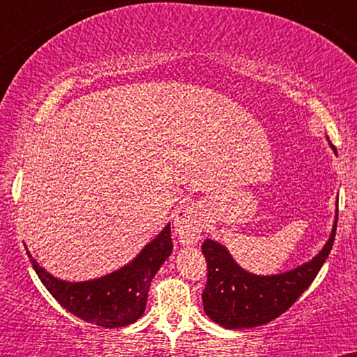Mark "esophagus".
I'll return each mask as SVG.
<instances>
[{
    "label": "esophagus",
    "mask_w": 357,
    "mask_h": 357,
    "mask_svg": "<svg viewBox=\"0 0 357 357\" xmlns=\"http://www.w3.org/2000/svg\"><path fill=\"white\" fill-rule=\"evenodd\" d=\"M175 232L183 244H195L202 232V217L194 205H185L177 212L174 220Z\"/></svg>",
    "instance_id": "esophagus-1"
}]
</instances>
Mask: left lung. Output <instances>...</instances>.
Masks as SVG:
<instances>
[{
  "instance_id": "8db88e82",
  "label": "left lung",
  "mask_w": 357,
  "mask_h": 357,
  "mask_svg": "<svg viewBox=\"0 0 357 357\" xmlns=\"http://www.w3.org/2000/svg\"><path fill=\"white\" fill-rule=\"evenodd\" d=\"M333 150L336 152L334 146ZM336 227L337 213L329 241L321 252L303 266L275 275L250 274L234 261L224 245L207 238L202 244L207 261V284L202 294L205 314L227 329L255 328L274 321L316 279L333 249Z\"/></svg>"
}]
</instances>
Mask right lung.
I'll return each instance as SVG.
<instances>
[{
	"label": "right lung",
	"instance_id": "add662e5",
	"mask_svg": "<svg viewBox=\"0 0 357 357\" xmlns=\"http://www.w3.org/2000/svg\"><path fill=\"white\" fill-rule=\"evenodd\" d=\"M174 249L170 224L121 269L85 282H66L48 274L28 252L43 286L66 311L102 328H123L145 312L149 287Z\"/></svg>",
	"mask_w": 357,
	"mask_h": 357
}]
</instances>
